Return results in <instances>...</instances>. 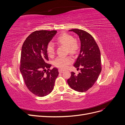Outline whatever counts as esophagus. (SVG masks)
<instances>
[{"label":"esophagus","mask_w":125,"mask_h":125,"mask_svg":"<svg viewBox=\"0 0 125 125\" xmlns=\"http://www.w3.org/2000/svg\"><path fill=\"white\" fill-rule=\"evenodd\" d=\"M58 71H59V73H62L63 72V70H62V69H59V70H58Z\"/></svg>","instance_id":"esophagus-1"}]
</instances>
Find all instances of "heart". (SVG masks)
Masks as SVG:
<instances>
[{
  "label": "heart",
  "mask_w": 125,
  "mask_h": 125,
  "mask_svg": "<svg viewBox=\"0 0 125 125\" xmlns=\"http://www.w3.org/2000/svg\"><path fill=\"white\" fill-rule=\"evenodd\" d=\"M58 42L67 47L69 52L72 54H74L77 52L79 49L78 42L74 39L71 35L66 33H62L57 39ZM47 52L50 56H53L55 53V46L54 43L51 41L47 45ZM73 62V59L70 57L59 56L58 57L54 62L55 66L59 68L65 69L68 65Z\"/></svg>",
  "instance_id": "obj_1"
}]
</instances>
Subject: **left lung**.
I'll use <instances>...</instances> for the list:
<instances>
[{"instance_id": "8db88e82", "label": "left lung", "mask_w": 125, "mask_h": 125, "mask_svg": "<svg viewBox=\"0 0 125 125\" xmlns=\"http://www.w3.org/2000/svg\"><path fill=\"white\" fill-rule=\"evenodd\" d=\"M79 36L81 42L80 54L73 66L80 72L75 75L71 73L67 83L71 89L79 92H84L95 83L102 70L100 49L93 36L80 29L69 30Z\"/></svg>"}]
</instances>
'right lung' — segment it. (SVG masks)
<instances>
[{
	"mask_svg": "<svg viewBox=\"0 0 125 125\" xmlns=\"http://www.w3.org/2000/svg\"><path fill=\"white\" fill-rule=\"evenodd\" d=\"M57 33L55 30L36 31L30 34L21 50L20 70L29 90L35 95L43 97L53 90L58 69H50L47 63V45Z\"/></svg>",
	"mask_w": 125,
	"mask_h": 125,
	"instance_id": "obj_1",
	"label": "right lung"
}]
</instances>
